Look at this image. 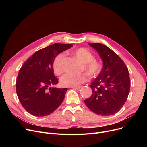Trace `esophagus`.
Returning <instances> with one entry per match:
<instances>
[{
    "label": "esophagus",
    "instance_id": "obj_1",
    "mask_svg": "<svg viewBox=\"0 0 147 147\" xmlns=\"http://www.w3.org/2000/svg\"><path fill=\"white\" fill-rule=\"evenodd\" d=\"M71 88H74V90H80V89L81 88V86H76V87H71Z\"/></svg>",
    "mask_w": 147,
    "mask_h": 147
}]
</instances>
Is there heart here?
Segmentation results:
<instances>
[{
  "label": "heart",
  "mask_w": 147,
  "mask_h": 147,
  "mask_svg": "<svg viewBox=\"0 0 147 147\" xmlns=\"http://www.w3.org/2000/svg\"><path fill=\"white\" fill-rule=\"evenodd\" d=\"M79 61L83 63L82 69L90 75L91 78H95L100 73L102 65L100 62L94 59V55L84 48H79L72 51ZM64 55L59 53L56 56L53 61L52 67L53 72L56 75H60L63 72ZM89 80L87 74L82 73L80 74H72L66 73L60 78L61 84L65 87H76Z\"/></svg>",
  "instance_id": "heart-1"
}]
</instances>
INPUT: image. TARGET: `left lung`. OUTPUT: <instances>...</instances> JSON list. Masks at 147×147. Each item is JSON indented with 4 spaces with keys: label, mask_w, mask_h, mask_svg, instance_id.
<instances>
[{
    "label": "left lung",
    "mask_w": 147,
    "mask_h": 147,
    "mask_svg": "<svg viewBox=\"0 0 147 147\" xmlns=\"http://www.w3.org/2000/svg\"><path fill=\"white\" fill-rule=\"evenodd\" d=\"M99 53L103 68L91 83L92 93L84 100L92 112L102 116L120 110L129 94L131 81L127 66L113 50L102 43H89Z\"/></svg>",
    "instance_id": "8db88e82"
}]
</instances>
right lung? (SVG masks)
<instances>
[{
  "label": "right lung",
  "instance_id": "add662e5",
  "mask_svg": "<svg viewBox=\"0 0 147 147\" xmlns=\"http://www.w3.org/2000/svg\"><path fill=\"white\" fill-rule=\"evenodd\" d=\"M72 46L63 43L48 46L34 53L22 65L16 79V94L22 106L30 114L47 116L63 102L67 88H49L58 83L52 64L56 55Z\"/></svg>",
  "mask_w": 147,
  "mask_h": 147
}]
</instances>
